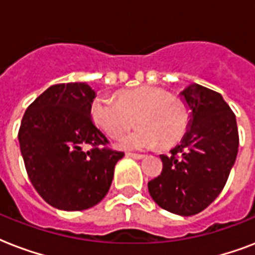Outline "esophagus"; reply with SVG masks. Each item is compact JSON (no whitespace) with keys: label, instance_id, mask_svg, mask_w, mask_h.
Wrapping results in <instances>:
<instances>
[{"label":"esophagus","instance_id":"obj_1","mask_svg":"<svg viewBox=\"0 0 255 255\" xmlns=\"http://www.w3.org/2000/svg\"><path fill=\"white\" fill-rule=\"evenodd\" d=\"M127 156H129V157L136 160H140L144 157V155H141V153H133V152H127Z\"/></svg>","mask_w":255,"mask_h":255}]
</instances>
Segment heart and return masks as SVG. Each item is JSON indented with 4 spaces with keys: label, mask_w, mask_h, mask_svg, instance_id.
<instances>
[{
    "label": "heart",
    "mask_w": 255,
    "mask_h": 255,
    "mask_svg": "<svg viewBox=\"0 0 255 255\" xmlns=\"http://www.w3.org/2000/svg\"><path fill=\"white\" fill-rule=\"evenodd\" d=\"M94 123L110 137H119L136 123L137 129L122 139L120 145L133 149L172 147L185 135L189 116L185 104L167 90L153 86L123 90L116 100L98 95L92 100Z\"/></svg>",
    "instance_id": "obj_1"
}]
</instances>
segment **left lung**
<instances>
[{
	"label": "left lung",
	"mask_w": 255,
	"mask_h": 255,
	"mask_svg": "<svg viewBox=\"0 0 255 255\" xmlns=\"http://www.w3.org/2000/svg\"><path fill=\"white\" fill-rule=\"evenodd\" d=\"M192 111L190 128L169 155H160L163 170L148 182L153 201L180 216L208 208L224 189L237 157L236 115L221 94L200 85L181 92Z\"/></svg>",
	"instance_id": "1"
}]
</instances>
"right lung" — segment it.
<instances>
[{"label":"right lung","mask_w":255,"mask_h":255,"mask_svg":"<svg viewBox=\"0 0 255 255\" xmlns=\"http://www.w3.org/2000/svg\"><path fill=\"white\" fill-rule=\"evenodd\" d=\"M95 91L87 83H59L30 104L18 140L26 172L49 205L77 212L92 208L107 194L115 164L124 152L91 119Z\"/></svg>","instance_id":"right-lung-1"}]
</instances>
